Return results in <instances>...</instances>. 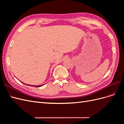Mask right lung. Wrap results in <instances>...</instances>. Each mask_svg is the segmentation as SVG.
Segmentation results:
<instances>
[{
	"label": "right lung",
	"mask_w": 124,
	"mask_h": 124,
	"mask_svg": "<svg viewBox=\"0 0 124 124\" xmlns=\"http://www.w3.org/2000/svg\"><path fill=\"white\" fill-rule=\"evenodd\" d=\"M24 84H26V85H28V86H35V87H40V86H42V85H43L44 84H43V85H28V84H25V83H24Z\"/></svg>",
	"instance_id": "right-lung-1"
}]
</instances>
